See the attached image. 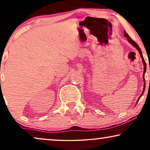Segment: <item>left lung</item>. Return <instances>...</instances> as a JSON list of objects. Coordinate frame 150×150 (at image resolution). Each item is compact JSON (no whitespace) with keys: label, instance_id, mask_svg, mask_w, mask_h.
Returning <instances> with one entry per match:
<instances>
[{"label":"left lung","instance_id":"1","mask_svg":"<svg viewBox=\"0 0 150 150\" xmlns=\"http://www.w3.org/2000/svg\"><path fill=\"white\" fill-rule=\"evenodd\" d=\"M124 36L126 37V38L128 39V41L134 47H135V48H136L137 49V50L139 51V54H140V56H141V59H142V61H143V65H144V70H143V81H144V85H143V91H142V93H141V95L140 96V97H139V98L138 99V100H137V102H139V99H140V98L141 97V96L143 95V93H144V91H145V71H146V63H145V60H144V59H143V54H142V52H141V48H139V46H138V45H137V44L135 42H134V41H133L132 39H131L130 38V36L128 35V34H127V33L125 31H124Z\"/></svg>","mask_w":150,"mask_h":150}]
</instances>
